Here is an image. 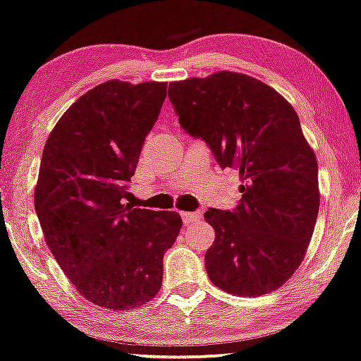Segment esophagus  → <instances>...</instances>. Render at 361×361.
<instances>
[{
	"label": "esophagus",
	"instance_id": "obj_1",
	"mask_svg": "<svg viewBox=\"0 0 361 361\" xmlns=\"http://www.w3.org/2000/svg\"><path fill=\"white\" fill-rule=\"evenodd\" d=\"M180 217L184 221V224H190V222L201 221L202 214L201 212H180Z\"/></svg>",
	"mask_w": 361,
	"mask_h": 361
}]
</instances>
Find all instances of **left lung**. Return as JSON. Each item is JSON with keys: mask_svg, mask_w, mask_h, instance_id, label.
Segmentation results:
<instances>
[{"mask_svg": "<svg viewBox=\"0 0 361 361\" xmlns=\"http://www.w3.org/2000/svg\"><path fill=\"white\" fill-rule=\"evenodd\" d=\"M180 127L202 139L222 169H238L243 197L209 209V279L231 295L283 286L303 261L319 209L318 164L291 105L274 88L234 72L169 85Z\"/></svg>", "mask_w": 361, "mask_h": 361, "instance_id": "1", "label": "left lung"}]
</instances>
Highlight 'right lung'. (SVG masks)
Masks as SVG:
<instances>
[{
  "label": "right lung",
  "instance_id": "1",
  "mask_svg": "<svg viewBox=\"0 0 361 361\" xmlns=\"http://www.w3.org/2000/svg\"><path fill=\"white\" fill-rule=\"evenodd\" d=\"M166 95L167 83L109 80L80 97L44 144L35 188L44 241L80 295L102 308L149 303L182 228L179 212L126 204Z\"/></svg>",
  "mask_w": 361,
  "mask_h": 361
}]
</instances>
